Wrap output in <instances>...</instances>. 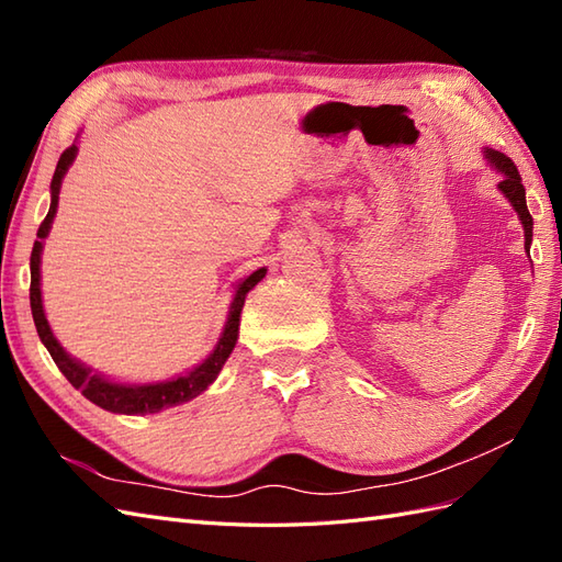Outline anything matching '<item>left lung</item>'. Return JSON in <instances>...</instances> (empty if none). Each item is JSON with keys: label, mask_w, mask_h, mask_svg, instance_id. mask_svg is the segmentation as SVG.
<instances>
[{"label": "left lung", "mask_w": 562, "mask_h": 562, "mask_svg": "<svg viewBox=\"0 0 562 562\" xmlns=\"http://www.w3.org/2000/svg\"><path fill=\"white\" fill-rule=\"evenodd\" d=\"M486 160L498 169V172L503 175V181L498 184V189L505 193V199L513 203L515 213L519 215L521 220V227H525V249L529 254V244H531V227H533V220L529 215V207H527V199H525V187H521V177L517 172L515 162L507 158V155L498 153V150H491L486 148Z\"/></svg>", "instance_id": "left-lung-1"}]
</instances>
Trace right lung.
I'll list each match as a JSON object with an SVG mask.
<instances>
[{"instance_id": "add662e5", "label": "right lung", "mask_w": 562, "mask_h": 562, "mask_svg": "<svg viewBox=\"0 0 562 562\" xmlns=\"http://www.w3.org/2000/svg\"><path fill=\"white\" fill-rule=\"evenodd\" d=\"M76 143L69 146L67 150L61 153V158L57 162L55 177H52V203H49V213L45 215V220L41 222V229H37V241L33 244V254H31V311H33V321L37 335H41L43 345L47 347L49 357L55 359V363L59 367V371L67 375V381L81 390L83 397H88L98 407L114 412V414H155L167 407H175V404H184L193 397H199L203 390L211 385L220 369L225 367V361L229 359L234 345H237L239 337V316L241 308L246 302V294H249L254 286L266 278V268H258L256 272H251L249 278L241 280L237 292H234L232 306H229V316L225 323V330H222L220 340L215 345V349L207 355V359H203L199 367L191 369L184 375L169 378V381L162 383H146V385H126V383H112L108 378H102L100 373L90 371L88 367H83L81 361L71 359L64 347L57 342V337L52 335L49 323L45 318L43 311V294H41V254H43V239L49 234L52 220H55L57 213V203H59V189H61V179L67 175V169L71 167L74 158H76Z\"/></svg>"}]
</instances>
